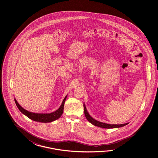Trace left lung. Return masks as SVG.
<instances>
[{"label": "left lung", "mask_w": 158, "mask_h": 158, "mask_svg": "<svg viewBox=\"0 0 158 158\" xmlns=\"http://www.w3.org/2000/svg\"><path fill=\"white\" fill-rule=\"evenodd\" d=\"M84 108L85 116L86 118H87V120L89 121L90 123H91L92 124L94 125L95 126L98 127L106 128V129H107H107L118 128L124 127V126H125L126 125L129 124V123H125V124H106V123H102V122L97 121V120H95L94 118H92L90 115L88 113L85 103H84Z\"/></svg>", "instance_id": "left-lung-1"}]
</instances>
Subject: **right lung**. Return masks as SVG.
<instances>
[{"label":"right lung","instance_id":"right-lung-1","mask_svg":"<svg viewBox=\"0 0 158 158\" xmlns=\"http://www.w3.org/2000/svg\"><path fill=\"white\" fill-rule=\"evenodd\" d=\"M67 97V95L64 98L60 107L56 111H54L50 114H40V113H33L29 111H27L22 107L20 104L18 103L16 99L15 98V102L19 110L21 111L22 114L27 116V118H29L31 120L35 121H38L40 123H50L52 121H55L60 117L61 114L63 113L64 110V105L65 101Z\"/></svg>","mask_w":158,"mask_h":158}]
</instances>
